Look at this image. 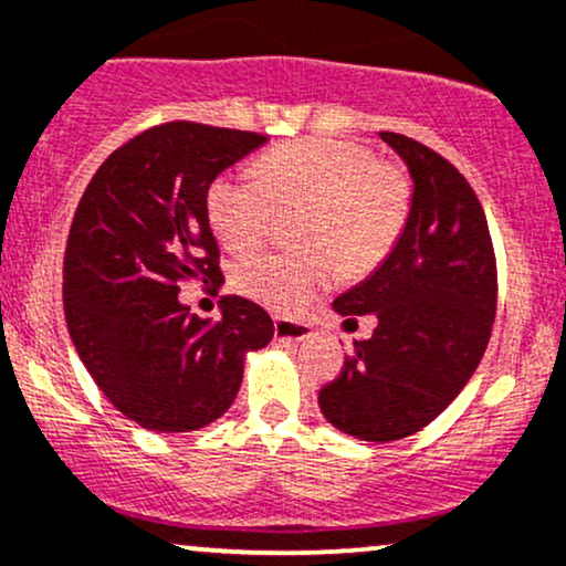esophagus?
Here are the masks:
<instances>
[{
	"label": "esophagus",
	"instance_id": "obj_1",
	"mask_svg": "<svg viewBox=\"0 0 566 566\" xmlns=\"http://www.w3.org/2000/svg\"><path fill=\"white\" fill-rule=\"evenodd\" d=\"M313 329L308 324L290 322V318H276L274 322V337L282 339V343H301V339H308Z\"/></svg>",
	"mask_w": 566,
	"mask_h": 566
}]
</instances>
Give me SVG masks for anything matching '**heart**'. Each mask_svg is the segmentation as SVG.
<instances>
[{"mask_svg":"<svg viewBox=\"0 0 566 566\" xmlns=\"http://www.w3.org/2000/svg\"><path fill=\"white\" fill-rule=\"evenodd\" d=\"M253 176H221L208 189V218L229 250H253L279 210L301 213L303 253H261L237 263V290L276 313H297L337 282L371 274L392 253L411 210V181L371 149L301 139L263 155Z\"/></svg>","mask_w":566,"mask_h":566,"instance_id":"1","label":"heart"}]
</instances>
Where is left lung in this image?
I'll return each instance as SVG.
<instances>
[{
  "mask_svg": "<svg viewBox=\"0 0 566 566\" xmlns=\"http://www.w3.org/2000/svg\"><path fill=\"white\" fill-rule=\"evenodd\" d=\"M411 174L406 227L371 276L332 303L339 316H377L318 406L332 427L390 442L419 432L464 390L495 318V255L469 181L434 149L382 132Z\"/></svg>",
  "mask_w": 566,
  "mask_h": 566,
  "instance_id": "left-lung-1",
  "label": "left lung"
}]
</instances>
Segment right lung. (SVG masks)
Listing matches in <instances>:
<instances>
[{"label":"right lung","mask_w":566,"mask_h":566,"mask_svg":"<svg viewBox=\"0 0 566 566\" xmlns=\"http://www.w3.org/2000/svg\"><path fill=\"white\" fill-rule=\"evenodd\" d=\"M265 136L174 120L118 147L88 181L63 263L65 322L81 360L124 417L192 432L229 411L244 356L274 337L261 305L221 297V318L189 313L184 282L218 292L208 189Z\"/></svg>","instance_id":"right-lung-1"}]
</instances>
